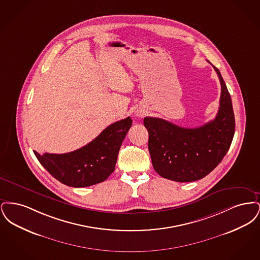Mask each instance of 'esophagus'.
Listing matches in <instances>:
<instances>
[{"instance_id":"1","label":"esophagus","mask_w":260,"mask_h":260,"mask_svg":"<svg viewBox=\"0 0 260 260\" xmlns=\"http://www.w3.org/2000/svg\"><path fill=\"white\" fill-rule=\"evenodd\" d=\"M138 116H143V113H139V114H137Z\"/></svg>"}]
</instances>
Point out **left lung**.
I'll return each mask as SVG.
<instances>
[{
  "mask_svg": "<svg viewBox=\"0 0 260 260\" xmlns=\"http://www.w3.org/2000/svg\"><path fill=\"white\" fill-rule=\"evenodd\" d=\"M213 68L221 85L214 120L186 128L160 118H144L153 168L164 178L177 182L199 180L217 167L230 148L235 134L232 101L219 70Z\"/></svg>",
  "mask_w": 260,
  "mask_h": 260,
  "instance_id": "obj_1",
  "label": "left lung"
}]
</instances>
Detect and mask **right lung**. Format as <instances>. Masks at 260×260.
<instances>
[{
	"label": "right lung",
	"mask_w": 260,
	"mask_h": 260,
	"mask_svg": "<svg viewBox=\"0 0 260 260\" xmlns=\"http://www.w3.org/2000/svg\"><path fill=\"white\" fill-rule=\"evenodd\" d=\"M133 120L127 117L107 126L86 146L65 154L34 152L41 165L58 181L87 187L106 180L116 166L119 150Z\"/></svg>",
	"instance_id": "obj_1"
}]
</instances>
